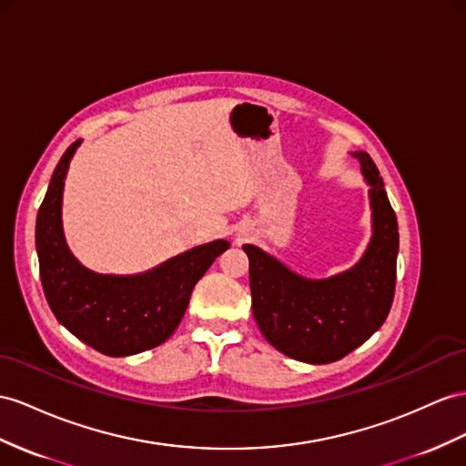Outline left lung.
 <instances>
[{
  "label": "left lung",
  "mask_w": 466,
  "mask_h": 466,
  "mask_svg": "<svg viewBox=\"0 0 466 466\" xmlns=\"http://www.w3.org/2000/svg\"><path fill=\"white\" fill-rule=\"evenodd\" d=\"M352 157L360 163L372 208V236L352 268L313 279L258 246H244L261 335L273 349L307 364L337 362L364 344L384 325L396 289V212L370 155L352 151Z\"/></svg>",
  "instance_id": "1"
}]
</instances>
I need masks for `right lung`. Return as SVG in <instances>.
<instances>
[{
	"instance_id": "add662e5",
	"label": "right lung",
	"mask_w": 466,
	"mask_h": 466,
	"mask_svg": "<svg viewBox=\"0 0 466 466\" xmlns=\"http://www.w3.org/2000/svg\"><path fill=\"white\" fill-rule=\"evenodd\" d=\"M80 143L75 141L58 161L37 214L35 246L43 291L58 323L94 350L106 356L146 352L173 335L197 281L230 242L200 244L134 276L82 266L63 230L65 178Z\"/></svg>"
}]
</instances>
